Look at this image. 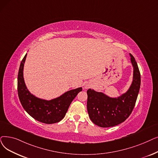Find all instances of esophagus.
Instances as JSON below:
<instances>
[{
  "label": "esophagus",
  "mask_w": 158,
  "mask_h": 158,
  "mask_svg": "<svg viewBox=\"0 0 158 158\" xmlns=\"http://www.w3.org/2000/svg\"><path fill=\"white\" fill-rule=\"evenodd\" d=\"M92 86V84L90 83H86L84 85V88L85 89H88L89 88H90Z\"/></svg>",
  "instance_id": "1"
}]
</instances>
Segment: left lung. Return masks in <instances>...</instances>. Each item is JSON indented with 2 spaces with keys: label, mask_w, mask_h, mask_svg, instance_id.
Wrapping results in <instances>:
<instances>
[{
  "label": "left lung",
  "mask_w": 158,
  "mask_h": 158,
  "mask_svg": "<svg viewBox=\"0 0 158 158\" xmlns=\"http://www.w3.org/2000/svg\"><path fill=\"white\" fill-rule=\"evenodd\" d=\"M134 68L133 81L127 92L118 98H110L92 89L87 90V110L95 125L106 128L118 125L131 114L141 85V75L135 58L130 53Z\"/></svg>",
  "instance_id": "8db88e82"
}]
</instances>
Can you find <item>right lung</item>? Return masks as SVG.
Listing matches in <instances>:
<instances>
[{
	"label": "right lung",
	"instance_id": "obj_1",
	"mask_svg": "<svg viewBox=\"0 0 158 158\" xmlns=\"http://www.w3.org/2000/svg\"><path fill=\"white\" fill-rule=\"evenodd\" d=\"M26 56L27 53L20 63L18 73L17 90L20 103L27 113L39 122L46 124L59 122L64 118L71 102L83 88L80 87L68 91L50 101L35 97L30 92L24 83L23 69Z\"/></svg>",
	"mask_w": 158,
	"mask_h": 158
}]
</instances>
